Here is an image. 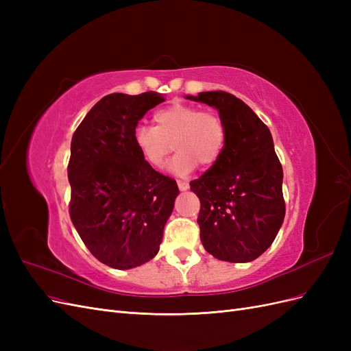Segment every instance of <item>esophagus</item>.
<instances>
[{
	"instance_id": "34e87169",
	"label": "esophagus",
	"mask_w": 351,
	"mask_h": 351,
	"mask_svg": "<svg viewBox=\"0 0 351 351\" xmlns=\"http://www.w3.org/2000/svg\"><path fill=\"white\" fill-rule=\"evenodd\" d=\"M177 184H178V189H180V190H187V189H189V183L184 182V180H178Z\"/></svg>"
}]
</instances>
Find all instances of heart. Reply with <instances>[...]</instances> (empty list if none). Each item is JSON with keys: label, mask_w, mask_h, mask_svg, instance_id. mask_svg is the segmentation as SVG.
<instances>
[{"label": "heart", "mask_w": 351, "mask_h": 351, "mask_svg": "<svg viewBox=\"0 0 351 351\" xmlns=\"http://www.w3.org/2000/svg\"><path fill=\"white\" fill-rule=\"evenodd\" d=\"M155 127L141 124L133 141L145 161L154 168L165 164L173 146L176 155L169 169L178 176L193 171L197 162L210 167L219 161L227 143V125L214 111H202L195 105L173 104L154 114Z\"/></svg>", "instance_id": "obj_1"}]
</instances>
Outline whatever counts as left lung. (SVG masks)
I'll return each mask as SVG.
<instances>
[{"instance_id": "obj_1", "label": "left lung", "mask_w": 351, "mask_h": 351, "mask_svg": "<svg viewBox=\"0 0 351 351\" xmlns=\"http://www.w3.org/2000/svg\"><path fill=\"white\" fill-rule=\"evenodd\" d=\"M187 98L215 107L227 125L219 161L190 182L200 200L202 244L219 261L250 262L271 246L285 215L282 167L271 132L249 105L228 92Z\"/></svg>"}]
</instances>
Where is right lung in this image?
Segmentation results:
<instances>
[{
	"mask_svg": "<svg viewBox=\"0 0 351 351\" xmlns=\"http://www.w3.org/2000/svg\"><path fill=\"white\" fill-rule=\"evenodd\" d=\"M164 101L156 92L107 95L73 134L70 218L93 256L115 269L155 256L178 195L176 180L155 171L133 141L139 120Z\"/></svg>",
	"mask_w": 351,
	"mask_h": 351,
	"instance_id": "obj_1",
	"label": "right lung"
}]
</instances>
